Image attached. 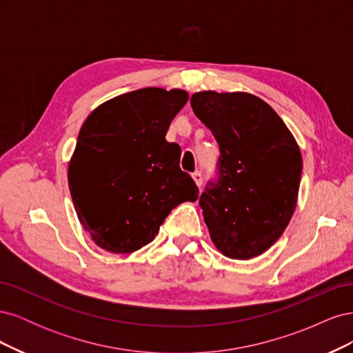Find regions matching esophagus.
Segmentation results:
<instances>
[{"label": "esophagus", "mask_w": 353, "mask_h": 353, "mask_svg": "<svg viewBox=\"0 0 353 353\" xmlns=\"http://www.w3.org/2000/svg\"><path fill=\"white\" fill-rule=\"evenodd\" d=\"M193 179H194V183L199 188L203 185V175H201L200 170H196V172L193 174Z\"/></svg>", "instance_id": "obj_1"}]
</instances>
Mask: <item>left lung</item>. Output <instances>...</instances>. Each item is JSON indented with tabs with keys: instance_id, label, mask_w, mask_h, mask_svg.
Segmentation results:
<instances>
[{
	"instance_id": "obj_1",
	"label": "left lung",
	"mask_w": 353,
	"mask_h": 353,
	"mask_svg": "<svg viewBox=\"0 0 353 353\" xmlns=\"http://www.w3.org/2000/svg\"><path fill=\"white\" fill-rule=\"evenodd\" d=\"M190 103L221 152L218 176L199 199L210 239L231 259L259 256L293 216L302 176L299 145L256 95L201 91Z\"/></svg>"
}]
</instances>
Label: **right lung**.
Wrapping results in <instances>:
<instances>
[{"instance_id":"1","label":"right lung","mask_w":353,"mask_h":353,"mask_svg":"<svg viewBox=\"0 0 353 353\" xmlns=\"http://www.w3.org/2000/svg\"><path fill=\"white\" fill-rule=\"evenodd\" d=\"M187 100L183 90L143 88L103 103L83 122L69 190L82 227L101 249H141L170 210L197 200L196 183L179 168L181 147L165 138Z\"/></svg>"}]
</instances>
